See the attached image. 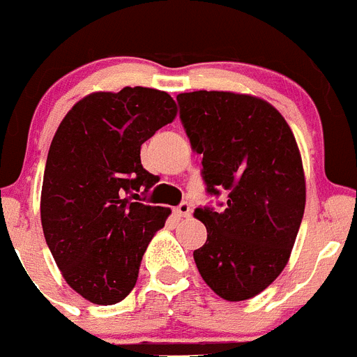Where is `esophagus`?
Wrapping results in <instances>:
<instances>
[{
    "instance_id": "1",
    "label": "esophagus",
    "mask_w": 357,
    "mask_h": 357,
    "mask_svg": "<svg viewBox=\"0 0 357 357\" xmlns=\"http://www.w3.org/2000/svg\"><path fill=\"white\" fill-rule=\"evenodd\" d=\"M175 213H176V216L189 218L191 216V206H189L188 202H182V204H178V206L175 207Z\"/></svg>"
}]
</instances>
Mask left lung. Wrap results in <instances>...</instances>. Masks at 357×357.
I'll return each mask as SVG.
<instances>
[{
	"label": "left lung",
	"instance_id": "left-lung-1",
	"mask_svg": "<svg viewBox=\"0 0 357 357\" xmlns=\"http://www.w3.org/2000/svg\"><path fill=\"white\" fill-rule=\"evenodd\" d=\"M176 102L191 148L202 153L206 193L227 198L220 209H195L207 229L195 263L216 295L248 301L284 270L301 229L305 181L295 135L261 98L195 91Z\"/></svg>",
	"mask_w": 357,
	"mask_h": 357
}]
</instances>
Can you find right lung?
I'll return each instance as SVG.
<instances>
[{
	"label": "right lung",
	"mask_w": 357,
	"mask_h": 357,
	"mask_svg": "<svg viewBox=\"0 0 357 357\" xmlns=\"http://www.w3.org/2000/svg\"><path fill=\"white\" fill-rule=\"evenodd\" d=\"M175 116L168 93L125 87L85 96L56 128L40 222L66 282L85 301L110 305L132 291L148 243L172 213L134 200L157 182L141 164V144Z\"/></svg>",
	"instance_id": "obj_1"
}]
</instances>
